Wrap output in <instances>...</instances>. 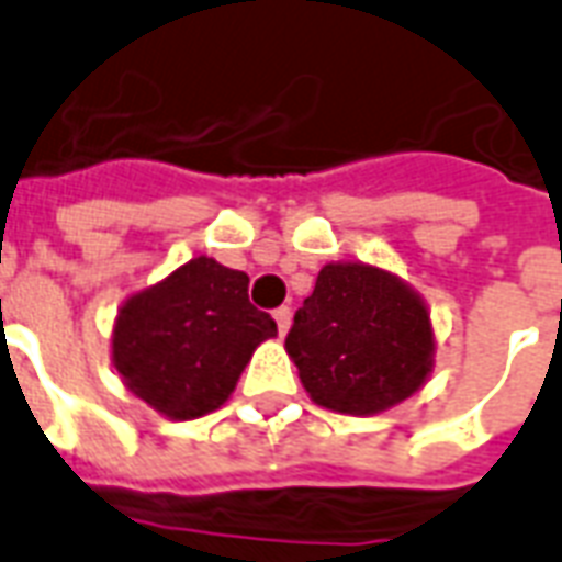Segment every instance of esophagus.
Here are the masks:
<instances>
[{
	"label": "esophagus",
	"instance_id": "1",
	"mask_svg": "<svg viewBox=\"0 0 562 562\" xmlns=\"http://www.w3.org/2000/svg\"><path fill=\"white\" fill-rule=\"evenodd\" d=\"M273 318H277V330H280V334H285V330L292 327V310H289V306L273 310Z\"/></svg>",
	"mask_w": 562,
	"mask_h": 562
}]
</instances>
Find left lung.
<instances>
[{
	"mask_svg": "<svg viewBox=\"0 0 562 562\" xmlns=\"http://www.w3.org/2000/svg\"><path fill=\"white\" fill-rule=\"evenodd\" d=\"M285 348L315 405L363 417L417 393L435 339L423 301L393 273L324 265Z\"/></svg>",
	"mask_w": 562,
	"mask_h": 562,
	"instance_id": "1",
	"label": "left lung"
}]
</instances>
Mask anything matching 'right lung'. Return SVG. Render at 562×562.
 Instances as JSON below:
<instances>
[{
	"label": "right lung",
	"instance_id": "obj_1",
	"mask_svg": "<svg viewBox=\"0 0 562 562\" xmlns=\"http://www.w3.org/2000/svg\"><path fill=\"white\" fill-rule=\"evenodd\" d=\"M247 289L244 270L202 256L133 294L112 334V360L133 393L172 419L217 411L256 345L277 334Z\"/></svg>",
	"mask_w": 562,
	"mask_h": 562
}]
</instances>
